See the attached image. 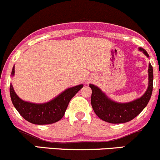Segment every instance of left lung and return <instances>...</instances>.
Masks as SVG:
<instances>
[{"mask_svg": "<svg viewBox=\"0 0 160 160\" xmlns=\"http://www.w3.org/2000/svg\"><path fill=\"white\" fill-rule=\"evenodd\" d=\"M139 50L143 51L147 57H149L148 52L142 48H140ZM148 72L149 85L145 94L141 98L126 103L112 101L97 86L90 85L92 90L91 103L97 116L103 121L113 124L125 123L134 119L146 107L151 98L153 72L150 63L149 64Z\"/></svg>", "mask_w": 160, "mask_h": 160, "instance_id": "1", "label": "left lung"}]
</instances>
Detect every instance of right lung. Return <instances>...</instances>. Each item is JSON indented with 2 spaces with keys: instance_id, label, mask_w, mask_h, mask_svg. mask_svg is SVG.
<instances>
[{
  "instance_id": "right-lung-1",
  "label": "right lung",
  "mask_w": 160,
  "mask_h": 160,
  "mask_svg": "<svg viewBox=\"0 0 160 160\" xmlns=\"http://www.w3.org/2000/svg\"><path fill=\"white\" fill-rule=\"evenodd\" d=\"M14 72L13 67L11 75H13ZM82 87L83 85H79L66 89L51 101L41 104L21 100L15 93L12 85L10 87V94L12 104L25 119L35 125H48L57 122L63 117L69 101Z\"/></svg>"
}]
</instances>
